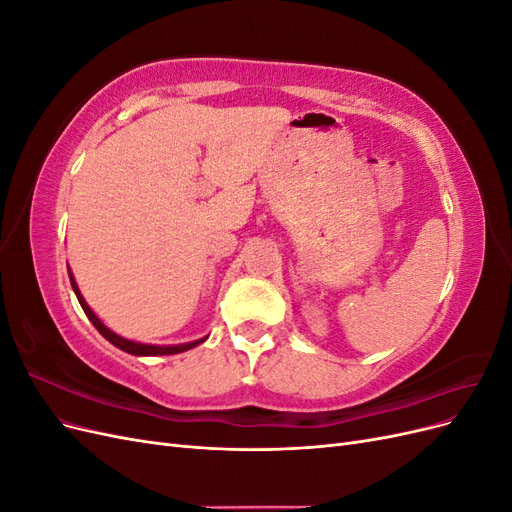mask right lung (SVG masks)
I'll use <instances>...</instances> for the list:
<instances>
[{
  "label": "right lung",
  "mask_w": 512,
  "mask_h": 512,
  "mask_svg": "<svg viewBox=\"0 0 512 512\" xmlns=\"http://www.w3.org/2000/svg\"><path fill=\"white\" fill-rule=\"evenodd\" d=\"M68 275H70V284H72V290H74V294H76V299H79V303H81V307H83V312L87 314V318L91 320V324H94V327L100 331V335L104 337V339H108V342H111L113 346H117L119 350H123V352H128V354H134V356H162V354H179V352H185V350H190V348H196L198 344H203L207 337H200V339H194V342H188V344H177V346H153V344H141V342H132V339H126V337H121V335H117L115 331H111L106 327V324L91 312V307L87 305V301L83 299V294H81V290H79V286H76V282H74V275H72V271L68 269Z\"/></svg>",
  "instance_id": "add662e5"
}]
</instances>
